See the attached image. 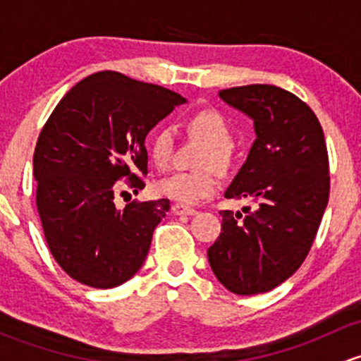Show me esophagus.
I'll return each mask as SVG.
<instances>
[{
    "mask_svg": "<svg viewBox=\"0 0 361 361\" xmlns=\"http://www.w3.org/2000/svg\"><path fill=\"white\" fill-rule=\"evenodd\" d=\"M171 211H173V214H181V216H194V214H197V211L194 209V207H188V206H183V204H174L173 207H171Z\"/></svg>",
    "mask_w": 361,
    "mask_h": 361,
    "instance_id": "obj_1",
    "label": "esophagus"
}]
</instances>
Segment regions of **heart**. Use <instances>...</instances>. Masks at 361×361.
Listing matches in <instances>:
<instances>
[{
  "label": "heart",
  "instance_id": "heart-1",
  "mask_svg": "<svg viewBox=\"0 0 361 361\" xmlns=\"http://www.w3.org/2000/svg\"><path fill=\"white\" fill-rule=\"evenodd\" d=\"M188 129L195 137L207 145L201 159V166L206 169L194 173H178L162 178L155 185V190L162 197L180 204H197L211 197L218 188V178L214 169L225 173L231 166V143L232 133L221 115L216 111H201L188 122ZM173 154V130L169 127H160L150 141V159L157 167H166Z\"/></svg>",
  "mask_w": 361,
  "mask_h": 361
}]
</instances>
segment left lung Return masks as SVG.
Returning a JSON list of instances; mask_svg holds the SVG:
<instances>
[{"instance_id": "obj_1", "label": "left lung", "mask_w": 361, "mask_h": 361, "mask_svg": "<svg viewBox=\"0 0 361 361\" xmlns=\"http://www.w3.org/2000/svg\"><path fill=\"white\" fill-rule=\"evenodd\" d=\"M218 96L248 115L257 134L225 197L257 206L243 207L245 217L220 211L221 232L207 260L232 293H264L300 267L322 224L330 190L325 136L311 108L276 85L232 87Z\"/></svg>"}]
</instances>
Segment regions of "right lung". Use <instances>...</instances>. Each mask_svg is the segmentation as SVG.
<instances>
[{
  "instance_id": "add662e5",
  "label": "right lung",
  "mask_w": 361,
  "mask_h": 361,
  "mask_svg": "<svg viewBox=\"0 0 361 361\" xmlns=\"http://www.w3.org/2000/svg\"><path fill=\"white\" fill-rule=\"evenodd\" d=\"M180 94L99 71L59 101L36 143V206L47 245L63 271L92 288H115L145 264L152 235L169 209L167 199L116 209V181L134 188L148 173L147 134ZM137 192V190H136Z\"/></svg>"
}]
</instances>
